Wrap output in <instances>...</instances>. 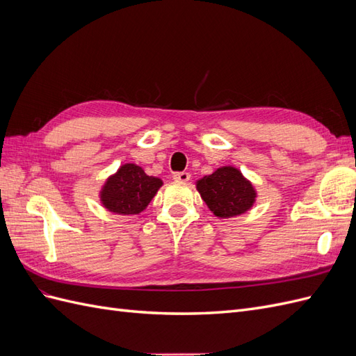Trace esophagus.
<instances>
[{
    "mask_svg": "<svg viewBox=\"0 0 356 356\" xmlns=\"http://www.w3.org/2000/svg\"><path fill=\"white\" fill-rule=\"evenodd\" d=\"M174 179L177 182H187L190 179V174L188 172H177V174H174Z\"/></svg>",
    "mask_w": 356,
    "mask_h": 356,
    "instance_id": "34e87169",
    "label": "esophagus"
}]
</instances>
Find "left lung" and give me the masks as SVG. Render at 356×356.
Listing matches in <instances>:
<instances>
[{"label":"left lung","instance_id":"left-lung-1","mask_svg":"<svg viewBox=\"0 0 356 356\" xmlns=\"http://www.w3.org/2000/svg\"><path fill=\"white\" fill-rule=\"evenodd\" d=\"M196 188L209 211L218 218H233L252 209L257 190L234 166H221L196 181Z\"/></svg>","mask_w":356,"mask_h":356}]
</instances>
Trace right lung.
Segmentation results:
<instances>
[{
	"label": "right lung",
	"instance_id": "add662e5",
	"mask_svg": "<svg viewBox=\"0 0 356 356\" xmlns=\"http://www.w3.org/2000/svg\"><path fill=\"white\" fill-rule=\"evenodd\" d=\"M163 181L147 175L141 166L124 163L105 179L99 190L102 207L117 215L141 213L157 195Z\"/></svg>",
	"mask_w": 356,
	"mask_h": 356
}]
</instances>
